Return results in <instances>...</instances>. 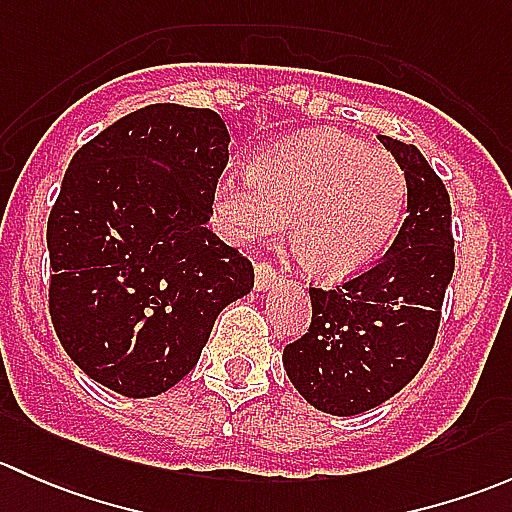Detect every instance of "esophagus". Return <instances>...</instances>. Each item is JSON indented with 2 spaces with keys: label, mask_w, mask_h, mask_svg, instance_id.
Returning a JSON list of instances; mask_svg holds the SVG:
<instances>
[{
  "label": "esophagus",
  "mask_w": 512,
  "mask_h": 512,
  "mask_svg": "<svg viewBox=\"0 0 512 512\" xmlns=\"http://www.w3.org/2000/svg\"><path fill=\"white\" fill-rule=\"evenodd\" d=\"M277 282L275 267L267 265V262H257L255 265V289L257 292H265Z\"/></svg>",
  "instance_id": "34e87169"
}]
</instances>
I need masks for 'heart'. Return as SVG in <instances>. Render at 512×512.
<instances>
[{"label": "heart", "instance_id": "heart-1", "mask_svg": "<svg viewBox=\"0 0 512 512\" xmlns=\"http://www.w3.org/2000/svg\"><path fill=\"white\" fill-rule=\"evenodd\" d=\"M409 180L386 148L342 131H312L252 160L250 178L218 180L213 210L235 245L280 235L324 280H347L374 265L404 218Z\"/></svg>", "mask_w": 512, "mask_h": 512}]
</instances>
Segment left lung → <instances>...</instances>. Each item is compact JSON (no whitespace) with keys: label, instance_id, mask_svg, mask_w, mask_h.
Returning <instances> with one entry per match:
<instances>
[{"label":"left lung","instance_id":"left-lung-1","mask_svg":"<svg viewBox=\"0 0 512 512\" xmlns=\"http://www.w3.org/2000/svg\"><path fill=\"white\" fill-rule=\"evenodd\" d=\"M406 170V220L371 270L334 289H309L312 324L282 361L314 409L356 416L399 394L436 342L453 277L451 198L416 146L379 136Z\"/></svg>","mask_w":512,"mask_h":512}]
</instances>
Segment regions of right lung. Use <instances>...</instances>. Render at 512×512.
<instances>
[{
	"label": "right lung",
	"mask_w": 512,
	"mask_h": 512,
	"mask_svg": "<svg viewBox=\"0 0 512 512\" xmlns=\"http://www.w3.org/2000/svg\"><path fill=\"white\" fill-rule=\"evenodd\" d=\"M227 133L210 108L153 103L71 158L46 225L56 337L86 376L128 399L178 384L218 314L255 285L205 223Z\"/></svg>",
	"instance_id": "obj_1"
}]
</instances>
